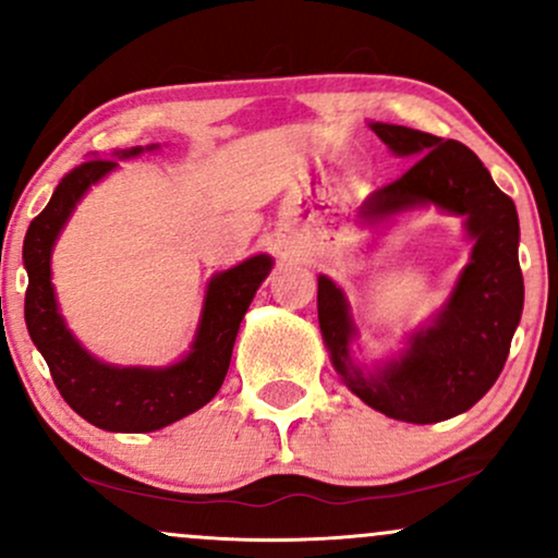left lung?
Listing matches in <instances>:
<instances>
[{
  "label": "left lung",
  "instance_id": "1",
  "mask_svg": "<svg viewBox=\"0 0 558 558\" xmlns=\"http://www.w3.org/2000/svg\"><path fill=\"white\" fill-rule=\"evenodd\" d=\"M396 155H412V168L377 189L362 215L383 220L414 204L433 202L466 217L475 239L470 265L453 288L446 310L427 330L412 336V349L377 373L351 364V319L341 288L317 280L319 330L345 386L386 417L430 425L457 414L488 393L509 356L522 317L524 283L520 270V220L509 196L472 149L414 128L369 125Z\"/></svg>",
  "mask_w": 558,
  "mask_h": 558
}]
</instances>
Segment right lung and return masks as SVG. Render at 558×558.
<instances>
[{
  "label": "right lung",
  "instance_id": "add662e5",
  "mask_svg": "<svg viewBox=\"0 0 558 558\" xmlns=\"http://www.w3.org/2000/svg\"><path fill=\"white\" fill-rule=\"evenodd\" d=\"M141 149L128 151L138 155ZM123 155V157H128ZM114 159H86L54 189L41 215L31 220L23 241V262L28 270L25 288V325L31 341L41 351L62 399L73 412L101 430L151 433L183 420L215 399L226 380L241 319L254 293L272 270L267 254L241 262L233 270L215 275L204 299L194 351L165 369L112 367L96 362L70 336L57 312L49 257L62 226L92 183L114 170Z\"/></svg>",
  "mask_w": 558,
  "mask_h": 558
}]
</instances>
